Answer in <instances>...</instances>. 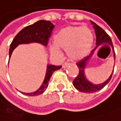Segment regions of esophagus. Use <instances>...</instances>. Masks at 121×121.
<instances>
[{"label": "esophagus", "mask_w": 121, "mask_h": 121, "mask_svg": "<svg viewBox=\"0 0 121 121\" xmlns=\"http://www.w3.org/2000/svg\"><path fill=\"white\" fill-rule=\"evenodd\" d=\"M70 65V63H68V62H64L63 63V65H62V68H66V67H68V65Z\"/></svg>", "instance_id": "obj_1"}]
</instances>
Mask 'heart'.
<instances>
[{
  "label": "heart",
  "instance_id": "heart-1",
  "mask_svg": "<svg viewBox=\"0 0 121 121\" xmlns=\"http://www.w3.org/2000/svg\"><path fill=\"white\" fill-rule=\"evenodd\" d=\"M53 41L56 47L66 50L70 59L77 60L90 50L94 36L91 30L86 26H69L56 34ZM50 50L53 53H59V50L56 47H51Z\"/></svg>",
  "mask_w": 121,
  "mask_h": 121
}]
</instances>
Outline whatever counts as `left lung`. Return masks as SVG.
Wrapping results in <instances>:
<instances>
[{
  "instance_id": "8db88e82",
  "label": "left lung",
  "mask_w": 121,
  "mask_h": 121,
  "mask_svg": "<svg viewBox=\"0 0 121 121\" xmlns=\"http://www.w3.org/2000/svg\"><path fill=\"white\" fill-rule=\"evenodd\" d=\"M91 22L94 25L93 27H94V29H95V34L97 36V41H96L97 46L95 48V49H94L91 52L90 54H89L88 56H86L85 58H83L82 59H81L80 61H79L77 63V65L79 68V73H78V76L74 79L73 81V86L75 87L78 91H81V92H84V93H94V92H96L97 91H100V89H102L106 85H107V84L108 83V82L110 81V79H112V77L113 71H114V70H113V71L110 75V77H108V79L106 81H105L104 82H103L101 84L95 85V84H93L88 80L86 77V76H85L84 71H85V68H86L87 62L88 61V59L91 57V56L93 55V53L95 52V50L101 44H104L106 46L110 45L112 48L113 53H114V58L115 59V50H114V48H113L112 39L109 37V35H108L105 31L100 27V26H99L95 22H93V21H91Z\"/></svg>"
}]
</instances>
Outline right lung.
Here are the masks:
<instances>
[{
  "label": "right lung",
  "mask_w": 121,
  "mask_h": 121,
  "mask_svg": "<svg viewBox=\"0 0 121 121\" xmlns=\"http://www.w3.org/2000/svg\"><path fill=\"white\" fill-rule=\"evenodd\" d=\"M54 28V25L50 21L40 20L33 24L29 25L21 30L20 32L15 35L13 40L9 48V58L14 49L18 44H29L33 42L40 43L44 46H47L49 38L50 37L52 30ZM62 68V66H56L53 65H48L47 72H46L45 78L43 81L42 85L38 89L33 93H24L22 94L28 96H37L44 92L45 89L48 88L50 79L53 73Z\"/></svg>",
  "instance_id": "add662e5"
}]
</instances>
